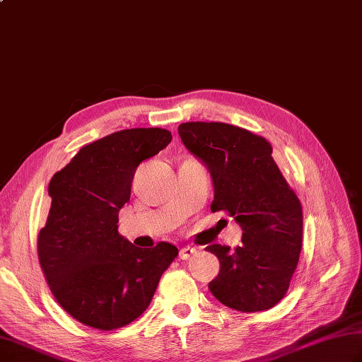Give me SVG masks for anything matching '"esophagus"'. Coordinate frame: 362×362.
I'll return each mask as SVG.
<instances>
[{
    "instance_id": "1",
    "label": "esophagus",
    "mask_w": 362,
    "mask_h": 362,
    "mask_svg": "<svg viewBox=\"0 0 362 362\" xmlns=\"http://www.w3.org/2000/svg\"><path fill=\"white\" fill-rule=\"evenodd\" d=\"M196 253V249L193 247H182L179 252V258L180 259H188L189 257H193Z\"/></svg>"
}]
</instances>
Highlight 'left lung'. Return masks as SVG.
<instances>
[{
    "mask_svg": "<svg viewBox=\"0 0 362 362\" xmlns=\"http://www.w3.org/2000/svg\"><path fill=\"white\" fill-rule=\"evenodd\" d=\"M185 148L211 175V211L226 210L243 228L232 250L213 244L219 274L209 289L228 308L255 313L286 294L302 250V205L272 158L263 136L226 122H182Z\"/></svg>",
    "mask_w": 362,
    "mask_h": 362,
    "instance_id": "1",
    "label": "left lung"
}]
</instances>
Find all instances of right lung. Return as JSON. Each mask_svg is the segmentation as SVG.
I'll use <instances>...</instances> for the list:
<instances>
[{"label":"right lung","mask_w":362,"mask_h":362,"mask_svg":"<svg viewBox=\"0 0 362 362\" xmlns=\"http://www.w3.org/2000/svg\"><path fill=\"white\" fill-rule=\"evenodd\" d=\"M171 140L166 129L119 130L83 146L52 175L38 259L54 297L83 325L115 329L141 316L179 255L169 243L135 247L117 226L138 165Z\"/></svg>","instance_id":"right-lung-1"}]
</instances>
